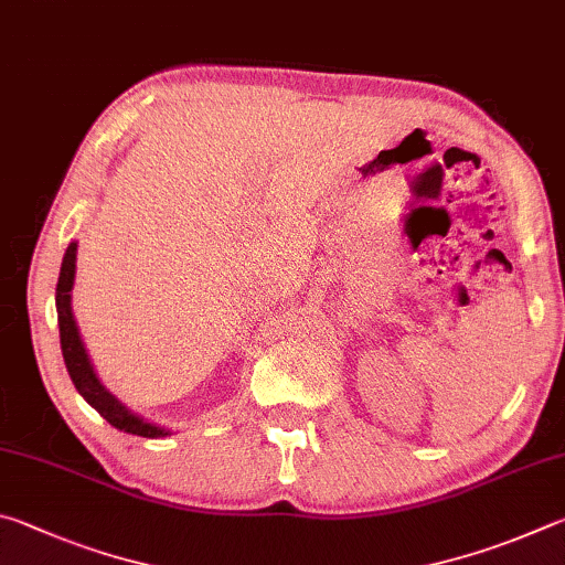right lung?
Masks as SVG:
<instances>
[{
  "label": "right lung",
  "instance_id": "right-lung-1",
  "mask_svg": "<svg viewBox=\"0 0 565 565\" xmlns=\"http://www.w3.org/2000/svg\"><path fill=\"white\" fill-rule=\"evenodd\" d=\"M76 245H78L76 241L68 243L62 260V270H58V282H56L58 340H62V354H64L68 377H72L76 392L82 394V397L118 431L136 434V437H146V439L168 437L171 429L158 427L156 422H148L146 417H141V414L128 409L126 404L118 397H114V394L104 387V382L98 380L92 358H88V352L84 348L82 334H78V324L74 320V310H72V290H74V277H76Z\"/></svg>",
  "mask_w": 565,
  "mask_h": 565
}]
</instances>
